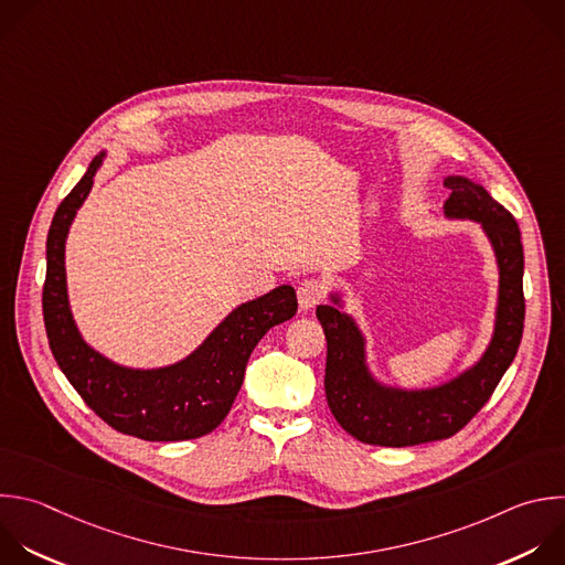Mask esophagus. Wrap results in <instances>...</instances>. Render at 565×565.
Instances as JSON below:
<instances>
[{
  "mask_svg": "<svg viewBox=\"0 0 565 565\" xmlns=\"http://www.w3.org/2000/svg\"><path fill=\"white\" fill-rule=\"evenodd\" d=\"M297 297H299V308L301 310H312L317 303L323 301L326 288L319 279H303L297 288Z\"/></svg>",
  "mask_w": 565,
  "mask_h": 565,
  "instance_id": "obj_1",
  "label": "esophagus"
}]
</instances>
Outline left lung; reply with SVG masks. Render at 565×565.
<instances>
[{
	"label": "left lung",
	"instance_id": "left-lung-1",
	"mask_svg": "<svg viewBox=\"0 0 565 565\" xmlns=\"http://www.w3.org/2000/svg\"><path fill=\"white\" fill-rule=\"evenodd\" d=\"M446 215L483 224L499 259L497 330L483 359L459 380L424 393L388 391L374 384L363 365V339L350 317L334 306H319L326 334V399L337 424L354 439L372 446H419L448 439L466 428L488 404L512 363L525 319L523 244L512 213L488 195L483 185L448 177Z\"/></svg>",
	"mask_w": 565,
	"mask_h": 565
}]
</instances>
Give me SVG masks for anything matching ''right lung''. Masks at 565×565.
<instances>
[{
	"mask_svg": "<svg viewBox=\"0 0 565 565\" xmlns=\"http://www.w3.org/2000/svg\"><path fill=\"white\" fill-rule=\"evenodd\" d=\"M102 154L60 204L46 239L44 326L53 356L86 406L110 428L146 441H185L213 433L231 413L250 352L277 323L295 317L290 286L237 308L185 361L161 370H128L90 350L73 323L66 299L64 242L86 200Z\"/></svg>",
	"mask_w": 565,
	"mask_h": 565,
	"instance_id": "right-lung-1",
	"label": "right lung"
}]
</instances>
